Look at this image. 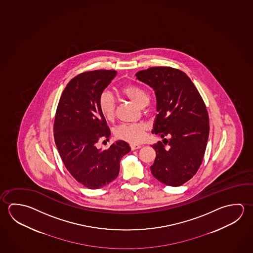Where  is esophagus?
Returning a JSON list of instances; mask_svg holds the SVG:
<instances>
[{
  "label": "esophagus",
  "instance_id": "1",
  "mask_svg": "<svg viewBox=\"0 0 253 253\" xmlns=\"http://www.w3.org/2000/svg\"><path fill=\"white\" fill-rule=\"evenodd\" d=\"M141 147L140 145H136V144H130V148H131V150H137V149H139Z\"/></svg>",
  "mask_w": 253,
  "mask_h": 253
}]
</instances>
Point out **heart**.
<instances>
[{
    "mask_svg": "<svg viewBox=\"0 0 253 253\" xmlns=\"http://www.w3.org/2000/svg\"><path fill=\"white\" fill-rule=\"evenodd\" d=\"M121 93L128 98L133 104L137 107H140L142 104L149 100L147 94L143 89L132 86L126 85L121 89ZM98 108L102 116L110 121L115 117L116 111V103L111 94L107 91H104L100 94L98 98ZM147 131V125L145 124H136V125H123L116 128V136L118 138L124 139L125 141L137 144L143 141L146 137Z\"/></svg>",
    "mask_w": 253,
    "mask_h": 253,
    "instance_id": "b5f03b06",
    "label": "heart"
}]
</instances>
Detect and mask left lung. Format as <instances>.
I'll list each match as a JSON object with an SVG mask.
<instances>
[{"instance_id": "obj_1", "label": "left lung", "mask_w": 253, "mask_h": 253, "mask_svg": "<svg viewBox=\"0 0 253 253\" xmlns=\"http://www.w3.org/2000/svg\"><path fill=\"white\" fill-rule=\"evenodd\" d=\"M137 80L155 91L156 111L152 133L164 142L153 145L156 153L151 171L160 182L179 186L198 170L208 141V112L203 98L184 72L171 67H151L137 72ZM170 146L165 149L164 144Z\"/></svg>"}]
</instances>
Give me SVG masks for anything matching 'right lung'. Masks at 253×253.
I'll list each match as a JSON object with an SVG mask.
<instances>
[{"mask_svg":"<svg viewBox=\"0 0 253 253\" xmlns=\"http://www.w3.org/2000/svg\"><path fill=\"white\" fill-rule=\"evenodd\" d=\"M115 70L85 72L73 78L58 102L54 138L67 170L83 186L98 189L115 180L120 161L130 147L124 140L108 149L97 147L111 135L98 108V98L116 76Z\"/></svg>","mask_w":253,"mask_h":253,"instance_id":"obj_1","label":"right lung"}]
</instances>
